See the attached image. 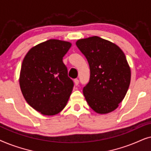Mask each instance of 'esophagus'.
<instances>
[{
    "label": "esophagus",
    "instance_id": "1",
    "mask_svg": "<svg viewBox=\"0 0 151 151\" xmlns=\"http://www.w3.org/2000/svg\"><path fill=\"white\" fill-rule=\"evenodd\" d=\"M74 83H75L76 86H78V84H79V80H78V79H75L74 80Z\"/></svg>",
    "mask_w": 151,
    "mask_h": 151
}]
</instances>
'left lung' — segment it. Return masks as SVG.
I'll list each match as a JSON object with an SVG mask.
<instances>
[{
    "mask_svg": "<svg viewBox=\"0 0 151 151\" xmlns=\"http://www.w3.org/2000/svg\"><path fill=\"white\" fill-rule=\"evenodd\" d=\"M76 45L90 67L89 82L83 88L86 102L100 114L114 111L131 82V69L124 53L117 45L98 36L80 39Z\"/></svg>",
    "mask_w": 151,
    "mask_h": 151,
    "instance_id": "8db88e82",
    "label": "left lung"
}]
</instances>
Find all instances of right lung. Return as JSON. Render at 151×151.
<instances>
[{"label": "right lung", "instance_id": "right-lung-1", "mask_svg": "<svg viewBox=\"0 0 151 151\" xmlns=\"http://www.w3.org/2000/svg\"><path fill=\"white\" fill-rule=\"evenodd\" d=\"M71 43L51 39L28 51L20 73V86L27 102L45 115H54L65 108L73 82L63 63Z\"/></svg>", "mask_w": 151, "mask_h": 151}]
</instances>
